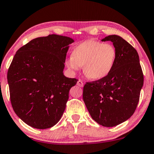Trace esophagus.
<instances>
[{
	"mask_svg": "<svg viewBox=\"0 0 154 154\" xmlns=\"http://www.w3.org/2000/svg\"><path fill=\"white\" fill-rule=\"evenodd\" d=\"M77 84V86H79L80 87H83L84 86V82H82V80H80V79L78 80Z\"/></svg>",
	"mask_w": 154,
	"mask_h": 154,
	"instance_id": "1",
	"label": "esophagus"
}]
</instances>
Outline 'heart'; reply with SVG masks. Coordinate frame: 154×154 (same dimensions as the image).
<instances>
[{
	"mask_svg": "<svg viewBox=\"0 0 154 154\" xmlns=\"http://www.w3.org/2000/svg\"><path fill=\"white\" fill-rule=\"evenodd\" d=\"M117 57L116 48L110 43L87 40L74 48L72 57L66 61L67 67L77 71L84 66V72L91 79H102L113 69Z\"/></svg>",
	"mask_w": 154,
	"mask_h": 154,
	"instance_id": "heart-1",
	"label": "heart"
}]
</instances>
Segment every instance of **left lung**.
Wrapping results in <instances>:
<instances>
[{
  "instance_id": "left-lung-1",
  "label": "left lung",
  "mask_w": 154,
  "mask_h": 154,
  "mask_svg": "<svg viewBox=\"0 0 154 154\" xmlns=\"http://www.w3.org/2000/svg\"><path fill=\"white\" fill-rule=\"evenodd\" d=\"M113 43L117 57L113 69L102 79L86 82L83 99L94 120L113 127L130 118L136 111L144 76L136 50L118 35L102 40Z\"/></svg>"
}]
</instances>
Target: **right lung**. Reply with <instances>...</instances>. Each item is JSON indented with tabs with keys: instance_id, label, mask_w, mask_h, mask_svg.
Instances as JSON below:
<instances>
[{
	"instance_id": "add662e5",
	"label": "right lung",
	"mask_w": 154,
	"mask_h": 154,
	"mask_svg": "<svg viewBox=\"0 0 154 154\" xmlns=\"http://www.w3.org/2000/svg\"><path fill=\"white\" fill-rule=\"evenodd\" d=\"M68 36L50 34L34 38L17 50L8 72L10 101L15 113L30 127L45 129L58 122L70 89L78 79L63 70Z\"/></svg>"
}]
</instances>
